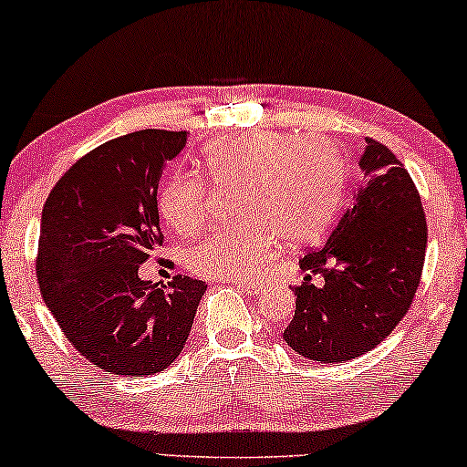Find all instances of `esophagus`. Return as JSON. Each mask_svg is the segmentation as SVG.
Segmentation results:
<instances>
[{"instance_id":"34e87169","label":"esophagus","mask_w":467,"mask_h":467,"mask_svg":"<svg viewBox=\"0 0 467 467\" xmlns=\"http://www.w3.org/2000/svg\"><path fill=\"white\" fill-rule=\"evenodd\" d=\"M233 285L245 288V291H250V293H256L258 288H261V282L258 280H234Z\"/></svg>"}]
</instances>
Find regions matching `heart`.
Segmentation results:
<instances>
[{
  "label": "heart",
  "instance_id": "obj_1",
  "mask_svg": "<svg viewBox=\"0 0 467 467\" xmlns=\"http://www.w3.org/2000/svg\"><path fill=\"white\" fill-rule=\"evenodd\" d=\"M204 174L176 172L163 181L159 213L174 233L190 237L206 226L215 193H237L241 222L209 234L187 252L200 275L245 280L267 267L277 237L306 244L318 237L338 211L345 192V159L318 135L244 133L206 146Z\"/></svg>",
  "mask_w": 467,
  "mask_h": 467
}]
</instances>
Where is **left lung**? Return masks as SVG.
I'll list each match as a JSON object with an SVG mask.
<instances>
[{"instance_id": "left-lung-1", "label": "left lung", "mask_w": 467, "mask_h": 467, "mask_svg": "<svg viewBox=\"0 0 467 467\" xmlns=\"http://www.w3.org/2000/svg\"><path fill=\"white\" fill-rule=\"evenodd\" d=\"M366 176L326 245L302 256L295 317L285 340L321 364L375 349L407 315L420 285L427 217L414 181L397 155L366 138ZM318 275L322 285L311 277Z\"/></svg>"}]
</instances>
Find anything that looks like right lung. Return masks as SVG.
I'll use <instances>...</instances> for the list:
<instances>
[{"mask_svg":"<svg viewBox=\"0 0 467 467\" xmlns=\"http://www.w3.org/2000/svg\"><path fill=\"white\" fill-rule=\"evenodd\" d=\"M187 131L144 129L88 152L56 182L43 206L36 275L70 345L99 368L131 379L179 358L192 332L202 280L168 286L138 269L163 244L157 190Z\"/></svg>","mask_w":467,"mask_h":467,"instance_id":"obj_1","label":"right lung"}]
</instances>
